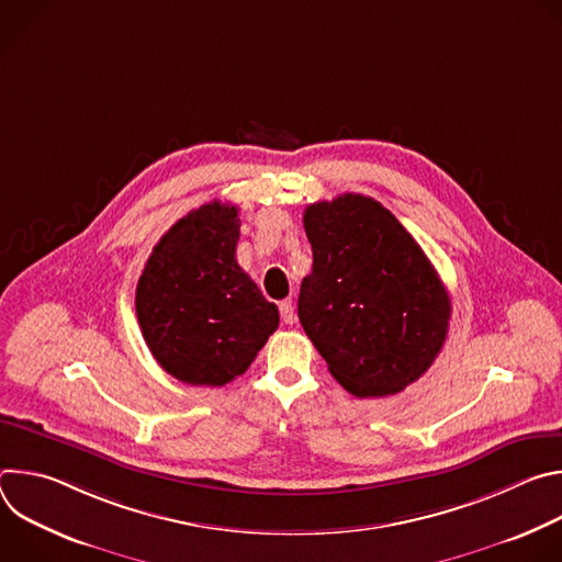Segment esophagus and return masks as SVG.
<instances>
[{
    "mask_svg": "<svg viewBox=\"0 0 562 562\" xmlns=\"http://www.w3.org/2000/svg\"><path fill=\"white\" fill-rule=\"evenodd\" d=\"M280 315L284 319V325H293L295 323V311H293V302L291 300H282L280 302Z\"/></svg>",
    "mask_w": 562,
    "mask_h": 562,
    "instance_id": "esophagus-1",
    "label": "esophagus"
}]
</instances>
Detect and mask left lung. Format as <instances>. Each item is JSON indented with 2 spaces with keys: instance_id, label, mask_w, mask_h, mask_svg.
Listing matches in <instances>:
<instances>
[{
  "instance_id": "8db88e82",
  "label": "left lung",
  "mask_w": 562,
  "mask_h": 562,
  "mask_svg": "<svg viewBox=\"0 0 562 562\" xmlns=\"http://www.w3.org/2000/svg\"><path fill=\"white\" fill-rule=\"evenodd\" d=\"M304 231L297 317L331 375L358 397L416 382L445 345L451 300L412 233L360 193L308 204Z\"/></svg>"
}]
</instances>
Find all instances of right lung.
Here are the masks:
<instances>
[{
	"mask_svg": "<svg viewBox=\"0 0 562 562\" xmlns=\"http://www.w3.org/2000/svg\"><path fill=\"white\" fill-rule=\"evenodd\" d=\"M237 206L211 202L178 220L155 245L135 291L142 336L167 373L222 386L243 375L280 313L239 269Z\"/></svg>",
	"mask_w": 562,
	"mask_h": 562,
	"instance_id": "obj_1",
	"label": "right lung"
}]
</instances>
